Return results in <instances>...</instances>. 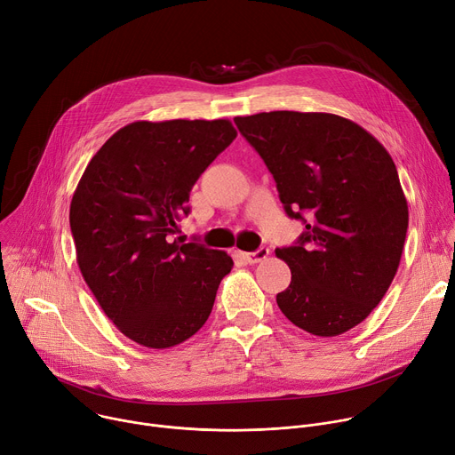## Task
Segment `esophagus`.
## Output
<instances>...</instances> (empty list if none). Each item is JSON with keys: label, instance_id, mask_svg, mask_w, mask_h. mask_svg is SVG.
<instances>
[{"label": "esophagus", "instance_id": "obj_1", "mask_svg": "<svg viewBox=\"0 0 455 455\" xmlns=\"http://www.w3.org/2000/svg\"><path fill=\"white\" fill-rule=\"evenodd\" d=\"M268 254H270V251L268 249H265V246H261V249H258L256 252H244L243 254V258L246 259V263H261V261H265L267 258H268Z\"/></svg>", "mask_w": 455, "mask_h": 455}]
</instances>
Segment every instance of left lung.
Listing matches in <instances>:
<instances>
[{
	"mask_svg": "<svg viewBox=\"0 0 455 455\" xmlns=\"http://www.w3.org/2000/svg\"><path fill=\"white\" fill-rule=\"evenodd\" d=\"M234 121L272 172L286 214L307 228L275 249L292 272L277 307L314 336L348 332L379 305L401 261L408 204L394 159L336 114L274 110Z\"/></svg>",
	"mask_w": 455,
	"mask_h": 455,
	"instance_id": "left-lung-1",
	"label": "left lung"
}]
</instances>
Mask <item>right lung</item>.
Masks as SVG:
<instances>
[{
    "mask_svg": "<svg viewBox=\"0 0 455 455\" xmlns=\"http://www.w3.org/2000/svg\"><path fill=\"white\" fill-rule=\"evenodd\" d=\"M235 136L228 119L129 123L74 190L81 275L119 332L141 347L163 350L192 338L234 265L223 251L172 235L194 183Z\"/></svg>",
    "mask_w": 455,
    "mask_h": 455,
    "instance_id": "1",
    "label": "right lung"
}]
</instances>
